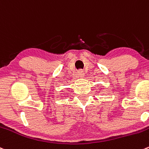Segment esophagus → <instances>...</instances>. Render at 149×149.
<instances>
[{
    "label": "esophagus",
    "instance_id": "obj_1",
    "mask_svg": "<svg viewBox=\"0 0 149 149\" xmlns=\"http://www.w3.org/2000/svg\"><path fill=\"white\" fill-rule=\"evenodd\" d=\"M78 74H79V76H80V77H83V76H84L85 73H84V70H81V69H80V70L78 71Z\"/></svg>",
    "mask_w": 149,
    "mask_h": 149
}]
</instances>
